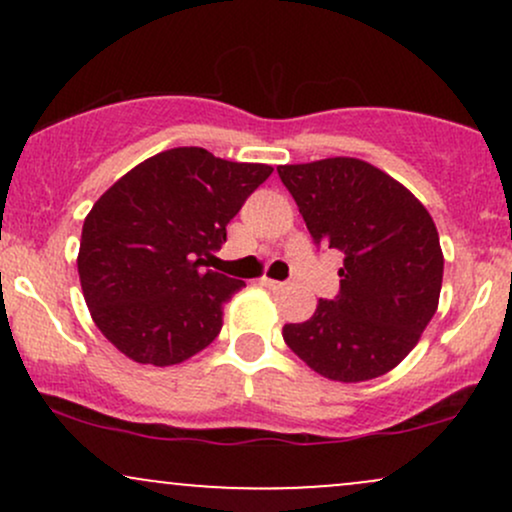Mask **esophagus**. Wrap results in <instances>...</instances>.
<instances>
[{
	"label": "esophagus",
	"instance_id": "obj_1",
	"mask_svg": "<svg viewBox=\"0 0 512 512\" xmlns=\"http://www.w3.org/2000/svg\"><path fill=\"white\" fill-rule=\"evenodd\" d=\"M262 286H267V289H272V291H281L284 289V281H276V279H267V276H264L262 279Z\"/></svg>",
	"mask_w": 512,
	"mask_h": 512
}]
</instances>
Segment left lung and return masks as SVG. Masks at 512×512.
Wrapping results in <instances>:
<instances>
[{
  "label": "left lung",
  "mask_w": 512,
  "mask_h": 512,
  "mask_svg": "<svg viewBox=\"0 0 512 512\" xmlns=\"http://www.w3.org/2000/svg\"><path fill=\"white\" fill-rule=\"evenodd\" d=\"M310 238L339 250V293L284 342L315 373L339 383L385 375L436 315L443 252L436 223L404 185L358 158L276 168Z\"/></svg>",
  "instance_id": "8db88e82"
}]
</instances>
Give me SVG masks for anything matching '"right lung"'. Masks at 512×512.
I'll return each mask as SVG.
<instances>
[{
    "mask_svg": "<svg viewBox=\"0 0 512 512\" xmlns=\"http://www.w3.org/2000/svg\"><path fill=\"white\" fill-rule=\"evenodd\" d=\"M272 170L180 146L146 158L93 204L76 264L110 344L137 363L173 366L219 337L223 303L245 281L207 260Z\"/></svg>",
    "mask_w": 512,
    "mask_h": 512,
    "instance_id": "1",
    "label": "right lung"
}]
</instances>
